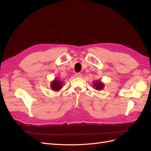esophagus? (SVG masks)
I'll return each instance as SVG.
<instances>
[{
  "label": "esophagus",
  "instance_id": "34e87169",
  "mask_svg": "<svg viewBox=\"0 0 151 151\" xmlns=\"http://www.w3.org/2000/svg\"><path fill=\"white\" fill-rule=\"evenodd\" d=\"M75 76L76 77H83V74H82L81 73H80V72H78V73H76Z\"/></svg>",
  "mask_w": 151,
  "mask_h": 151
}]
</instances>
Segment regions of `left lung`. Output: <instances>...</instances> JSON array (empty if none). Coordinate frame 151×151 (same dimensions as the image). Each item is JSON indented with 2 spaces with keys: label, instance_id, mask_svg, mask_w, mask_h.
Listing matches in <instances>:
<instances>
[{
  "label": "left lung",
  "instance_id": "1",
  "mask_svg": "<svg viewBox=\"0 0 151 151\" xmlns=\"http://www.w3.org/2000/svg\"><path fill=\"white\" fill-rule=\"evenodd\" d=\"M93 84L94 88L96 90H98V91H101V90L103 89L104 87V84L101 81L97 80V81L93 82Z\"/></svg>",
  "mask_w": 151,
  "mask_h": 151
}]
</instances>
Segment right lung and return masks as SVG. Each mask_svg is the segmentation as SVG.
Returning <instances> with one entry per match:
<instances>
[{
  "mask_svg": "<svg viewBox=\"0 0 151 151\" xmlns=\"http://www.w3.org/2000/svg\"><path fill=\"white\" fill-rule=\"evenodd\" d=\"M50 86H51V89L53 91H60L63 87V81L58 77H55V79L51 82Z\"/></svg>",
  "mask_w": 151,
  "mask_h": 151,
  "instance_id": "1",
  "label": "right lung"
}]
</instances>
